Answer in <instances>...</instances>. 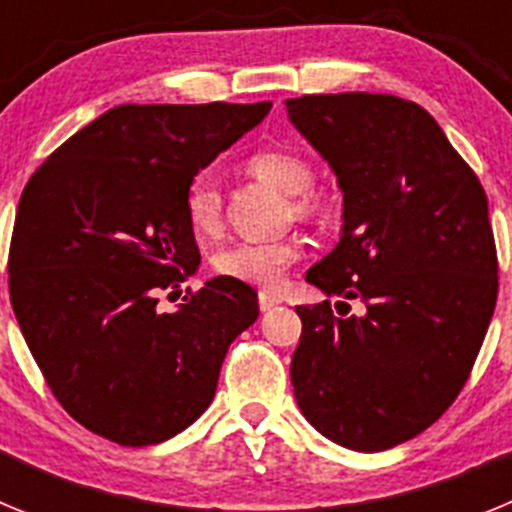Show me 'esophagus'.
<instances>
[{
	"mask_svg": "<svg viewBox=\"0 0 512 512\" xmlns=\"http://www.w3.org/2000/svg\"><path fill=\"white\" fill-rule=\"evenodd\" d=\"M277 305H282V300H279L277 295H271V292H259V307H261V312L271 310V307H277Z\"/></svg>",
	"mask_w": 512,
	"mask_h": 512,
	"instance_id": "esophagus-1",
	"label": "esophagus"
}]
</instances>
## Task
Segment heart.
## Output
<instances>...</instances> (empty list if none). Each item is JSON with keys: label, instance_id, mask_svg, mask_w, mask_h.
Instances as JSON below:
<instances>
[{"label": "heart", "instance_id": "b5f03b06", "mask_svg": "<svg viewBox=\"0 0 512 512\" xmlns=\"http://www.w3.org/2000/svg\"><path fill=\"white\" fill-rule=\"evenodd\" d=\"M246 171L269 187L292 197V210L300 217H318L325 212L323 194L312 189L315 171L305 156L295 151L253 153L246 161ZM187 217L197 233H215L223 220V192L212 174L194 176L187 189ZM300 259L295 241L271 243H233L212 256V271L217 277L251 284L261 289H277L287 277L289 266Z\"/></svg>", "mask_w": 512, "mask_h": 512}]
</instances>
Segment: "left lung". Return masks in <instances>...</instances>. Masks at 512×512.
I'll return each mask as SVG.
<instances>
[{
  "label": "left lung",
  "instance_id": "8db88e82",
  "mask_svg": "<svg viewBox=\"0 0 512 512\" xmlns=\"http://www.w3.org/2000/svg\"><path fill=\"white\" fill-rule=\"evenodd\" d=\"M343 192L341 241L307 282L292 387L302 415L354 451L436 423L469 379L497 302V251L477 174L420 104L346 92L287 99ZM348 299L365 305L348 316Z\"/></svg>",
  "mask_w": 512,
  "mask_h": 512
}]
</instances>
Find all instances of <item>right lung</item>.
<instances>
[{
    "instance_id": "add662e5",
    "label": "right lung",
    "mask_w": 512,
    "mask_h": 512,
    "mask_svg": "<svg viewBox=\"0 0 512 512\" xmlns=\"http://www.w3.org/2000/svg\"><path fill=\"white\" fill-rule=\"evenodd\" d=\"M271 102L120 104L30 176L9 246V300L63 410L120 446L182 433L215 397L228 346L259 318L217 277L158 307L200 266L187 189Z\"/></svg>"
}]
</instances>
